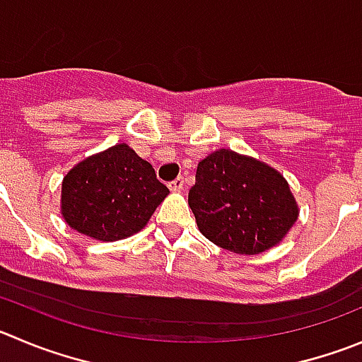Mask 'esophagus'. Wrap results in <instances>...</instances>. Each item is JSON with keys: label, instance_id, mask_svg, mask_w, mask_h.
<instances>
[{"label": "esophagus", "instance_id": "1", "mask_svg": "<svg viewBox=\"0 0 362 362\" xmlns=\"http://www.w3.org/2000/svg\"><path fill=\"white\" fill-rule=\"evenodd\" d=\"M183 187H185V179L181 177V175L175 179H172L170 183H168V188H170V190H181Z\"/></svg>", "mask_w": 362, "mask_h": 362}]
</instances>
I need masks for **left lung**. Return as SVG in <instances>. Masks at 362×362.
I'll use <instances>...</instances> for the list:
<instances>
[{
    "label": "left lung",
    "mask_w": 362,
    "mask_h": 362,
    "mask_svg": "<svg viewBox=\"0 0 362 362\" xmlns=\"http://www.w3.org/2000/svg\"><path fill=\"white\" fill-rule=\"evenodd\" d=\"M188 204L206 238L249 256L281 242L298 216L290 187L277 170L229 149L199 161Z\"/></svg>",
    "instance_id": "left-lung-1"
}]
</instances>
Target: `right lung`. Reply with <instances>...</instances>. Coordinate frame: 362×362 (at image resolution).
Here are the masks:
<instances>
[{
	"instance_id": "add662e5",
	"label": "right lung",
	"mask_w": 362,
	"mask_h": 362,
	"mask_svg": "<svg viewBox=\"0 0 362 362\" xmlns=\"http://www.w3.org/2000/svg\"><path fill=\"white\" fill-rule=\"evenodd\" d=\"M168 188L153 165L126 144L76 165L62 183V215L72 229L101 242L139 233Z\"/></svg>"
}]
</instances>
